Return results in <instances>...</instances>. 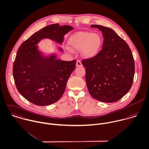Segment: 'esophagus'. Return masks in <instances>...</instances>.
Returning <instances> with one entry per match:
<instances>
[{
  "label": "esophagus",
  "mask_w": 149,
  "mask_h": 149,
  "mask_svg": "<svg viewBox=\"0 0 149 149\" xmlns=\"http://www.w3.org/2000/svg\"><path fill=\"white\" fill-rule=\"evenodd\" d=\"M76 66H77V67L82 66V63H81V62L80 61L77 60V61H76Z\"/></svg>",
  "instance_id": "1"
}]
</instances>
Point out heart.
Returning <instances> with one entry per match:
<instances>
[{
    "label": "heart",
    "instance_id": "1",
    "mask_svg": "<svg viewBox=\"0 0 149 149\" xmlns=\"http://www.w3.org/2000/svg\"><path fill=\"white\" fill-rule=\"evenodd\" d=\"M102 43V38L97 33L78 32L70 37L66 50L69 52L81 51L83 56L90 58L97 54Z\"/></svg>",
    "mask_w": 149,
    "mask_h": 149
}]
</instances>
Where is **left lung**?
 <instances>
[{
	"mask_svg": "<svg viewBox=\"0 0 149 149\" xmlns=\"http://www.w3.org/2000/svg\"><path fill=\"white\" fill-rule=\"evenodd\" d=\"M102 32V49L95 56L82 61L91 96L106 103L116 102L131 89L135 74L133 55L128 44L112 29L93 25Z\"/></svg>",
	"mask_w": 149,
	"mask_h": 149,
	"instance_id": "obj_1",
	"label": "left lung"
}]
</instances>
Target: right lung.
Wrapping results in <instances>:
<instances>
[{
    "label": "right lung",
    "mask_w": 149,
    "mask_h": 149,
    "mask_svg": "<svg viewBox=\"0 0 149 149\" xmlns=\"http://www.w3.org/2000/svg\"><path fill=\"white\" fill-rule=\"evenodd\" d=\"M73 29L69 25L51 24L35 32L19 47L13 64V77L18 92L31 103L47 106L62 96L76 61H62L54 54L45 56L37 45L43 39L61 45L65 35ZM59 50L63 51L61 47Z\"/></svg>",
    "instance_id": "obj_1"
}]
</instances>
